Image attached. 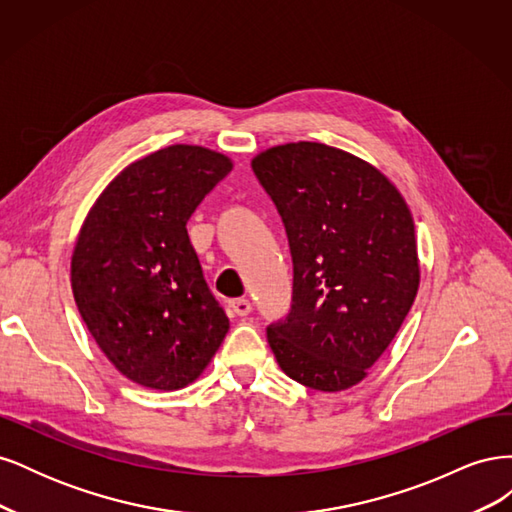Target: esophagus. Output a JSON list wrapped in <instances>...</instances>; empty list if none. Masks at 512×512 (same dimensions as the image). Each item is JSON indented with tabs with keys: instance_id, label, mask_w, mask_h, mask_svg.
Wrapping results in <instances>:
<instances>
[{
	"instance_id": "34e87169",
	"label": "esophagus",
	"mask_w": 512,
	"mask_h": 512,
	"mask_svg": "<svg viewBox=\"0 0 512 512\" xmlns=\"http://www.w3.org/2000/svg\"><path fill=\"white\" fill-rule=\"evenodd\" d=\"M230 309H232V314L247 316V314H250V309H252V303L247 301V299H232L230 301Z\"/></svg>"
}]
</instances>
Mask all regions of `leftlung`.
Segmentation results:
<instances>
[{
	"instance_id": "left-lung-1",
	"label": "left lung",
	"mask_w": 512,
	"mask_h": 512,
	"mask_svg": "<svg viewBox=\"0 0 512 512\" xmlns=\"http://www.w3.org/2000/svg\"><path fill=\"white\" fill-rule=\"evenodd\" d=\"M252 168L282 215L294 280L267 329L282 371L314 391L359 384L404 324L421 284L414 220L376 166L322 143L260 151Z\"/></svg>"
}]
</instances>
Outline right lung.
Returning <instances> with one entry per match:
<instances>
[{
	"instance_id": "add662e5",
	"label": "right lung",
	"mask_w": 512,
	"mask_h": 512,
	"mask_svg": "<svg viewBox=\"0 0 512 512\" xmlns=\"http://www.w3.org/2000/svg\"><path fill=\"white\" fill-rule=\"evenodd\" d=\"M230 170L232 160L207 147L153 151L106 185L76 237L79 314L119 374L145 389L192 384L230 329L185 228Z\"/></svg>"
}]
</instances>
